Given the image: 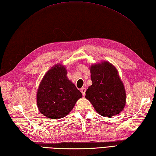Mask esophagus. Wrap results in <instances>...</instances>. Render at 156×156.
Segmentation results:
<instances>
[{"mask_svg": "<svg viewBox=\"0 0 156 156\" xmlns=\"http://www.w3.org/2000/svg\"><path fill=\"white\" fill-rule=\"evenodd\" d=\"M86 88H81V92H82V95L84 96H85V95H86Z\"/></svg>", "mask_w": 156, "mask_h": 156, "instance_id": "obj_1", "label": "esophagus"}]
</instances>
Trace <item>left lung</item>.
Here are the masks:
<instances>
[{
    "label": "left lung",
    "mask_w": 156,
    "mask_h": 156,
    "mask_svg": "<svg viewBox=\"0 0 156 156\" xmlns=\"http://www.w3.org/2000/svg\"><path fill=\"white\" fill-rule=\"evenodd\" d=\"M92 84L86 91V98L96 111L106 117L121 112L126 104V92L115 68L108 62L90 67Z\"/></svg>",
    "instance_id": "left-lung-1"
}]
</instances>
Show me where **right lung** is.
Listing matches in <instances>:
<instances>
[{
  "instance_id": "right-lung-1",
  "label": "right lung",
  "mask_w": 156,
  "mask_h": 156,
  "mask_svg": "<svg viewBox=\"0 0 156 156\" xmlns=\"http://www.w3.org/2000/svg\"><path fill=\"white\" fill-rule=\"evenodd\" d=\"M81 97L82 93L67 78L66 68L56 64L40 84L37 105L41 113L56 119L66 116Z\"/></svg>"
}]
</instances>
